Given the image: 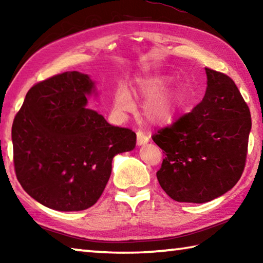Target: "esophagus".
Listing matches in <instances>:
<instances>
[{
    "mask_svg": "<svg viewBox=\"0 0 263 263\" xmlns=\"http://www.w3.org/2000/svg\"><path fill=\"white\" fill-rule=\"evenodd\" d=\"M149 139H151V137L148 135H146L144 131H141V130L137 131V144L138 145L147 144Z\"/></svg>",
    "mask_w": 263,
    "mask_h": 263,
    "instance_id": "1",
    "label": "esophagus"
}]
</instances>
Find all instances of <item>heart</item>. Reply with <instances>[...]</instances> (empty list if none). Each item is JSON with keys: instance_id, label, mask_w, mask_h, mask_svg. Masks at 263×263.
Instances as JSON below:
<instances>
[{"instance_id": "1", "label": "heart", "mask_w": 263, "mask_h": 263, "mask_svg": "<svg viewBox=\"0 0 263 263\" xmlns=\"http://www.w3.org/2000/svg\"><path fill=\"white\" fill-rule=\"evenodd\" d=\"M169 86L166 77L140 79L138 89L140 95L147 100L144 106L146 118L153 124H167L174 119L181 105L179 97L173 92H164ZM135 106L131 91L126 86H121L115 94V108L119 112H128Z\"/></svg>"}]
</instances>
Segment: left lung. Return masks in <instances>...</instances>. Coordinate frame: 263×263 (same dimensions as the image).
<instances>
[{"label": "left lung", "mask_w": 263, "mask_h": 263, "mask_svg": "<svg viewBox=\"0 0 263 263\" xmlns=\"http://www.w3.org/2000/svg\"><path fill=\"white\" fill-rule=\"evenodd\" d=\"M201 103L154 133L164 159L157 177L177 202L205 203L228 193L242 175L251 112L232 79L205 68Z\"/></svg>", "instance_id": "left-lung-1"}]
</instances>
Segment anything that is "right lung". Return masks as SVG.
<instances>
[{"mask_svg":"<svg viewBox=\"0 0 263 263\" xmlns=\"http://www.w3.org/2000/svg\"><path fill=\"white\" fill-rule=\"evenodd\" d=\"M95 91L87 74L65 72L30 89L11 128L17 180L53 210L81 211L99 201L116 154L136 146V133L86 108Z\"/></svg>","mask_w":263,"mask_h":263,"instance_id":"right-lung-1","label":"right lung"}]
</instances>
